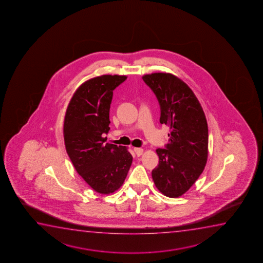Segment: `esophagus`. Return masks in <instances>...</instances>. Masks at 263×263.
Instances as JSON below:
<instances>
[{"label": "esophagus", "instance_id": "obj_1", "mask_svg": "<svg viewBox=\"0 0 263 263\" xmlns=\"http://www.w3.org/2000/svg\"><path fill=\"white\" fill-rule=\"evenodd\" d=\"M134 152L136 153V155H137V156H141V155H143V153H144V150H143L142 148L135 147L134 148Z\"/></svg>", "mask_w": 263, "mask_h": 263}]
</instances>
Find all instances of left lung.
<instances>
[{
  "label": "left lung",
  "instance_id": "1",
  "mask_svg": "<svg viewBox=\"0 0 263 263\" xmlns=\"http://www.w3.org/2000/svg\"><path fill=\"white\" fill-rule=\"evenodd\" d=\"M161 108L160 123L170 127L169 143L158 148L152 177L160 192L179 198L198 180L209 155V128L201 105L191 88L172 73L143 76Z\"/></svg>",
  "mask_w": 263,
  "mask_h": 263
}]
</instances>
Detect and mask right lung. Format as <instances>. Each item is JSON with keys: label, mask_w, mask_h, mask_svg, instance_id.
Masks as SVG:
<instances>
[{"label": "right lung", "mask_w": 263, "mask_h": 263, "mask_svg": "<svg viewBox=\"0 0 263 263\" xmlns=\"http://www.w3.org/2000/svg\"><path fill=\"white\" fill-rule=\"evenodd\" d=\"M126 76H97L76 90L65 112V149L76 172L94 191L110 194L125 181L133 157L122 145L106 143L113 90Z\"/></svg>", "instance_id": "obj_1"}]
</instances>
